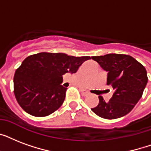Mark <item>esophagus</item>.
I'll return each mask as SVG.
<instances>
[{
	"label": "esophagus",
	"mask_w": 151,
	"mask_h": 151,
	"mask_svg": "<svg viewBox=\"0 0 151 151\" xmlns=\"http://www.w3.org/2000/svg\"><path fill=\"white\" fill-rule=\"evenodd\" d=\"M81 94H82L83 96H86L89 94V92L85 89H81Z\"/></svg>",
	"instance_id": "obj_1"
}]
</instances>
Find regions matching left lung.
Segmentation results:
<instances>
[{
	"instance_id": "left-lung-1",
	"label": "left lung",
	"mask_w": 151,
	"mask_h": 151,
	"mask_svg": "<svg viewBox=\"0 0 151 151\" xmlns=\"http://www.w3.org/2000/svg\"><path fill=\"white\" fill-rule=\"evenodd\" d=\"M92 59L107 71L106 85L114 89L108 102L99 96V104L92 110L105 119H116L128 114L140 99L147 83L145 67L129 55L113 53Z\"/></svg>"
}]
</instances>
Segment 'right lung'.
<instances>
[{
	"label": "right lung",
	"instance_id": "obj_1",
	"mask_svg": "<svg viewBox=\"0 0 151 151\" xmlns=\"http://www.w3.org/2000/svg\"><path fill=\"white\" fill-rule=\"evenodd\" d=\"M90 56L41 52L23 60L14 76V94L22 110L35 117H45L63 103L66 88L63 75L76 73Z\"/></svg>",
	"mask_w": 151,
	"mask_h": 151
}]
</instances>
